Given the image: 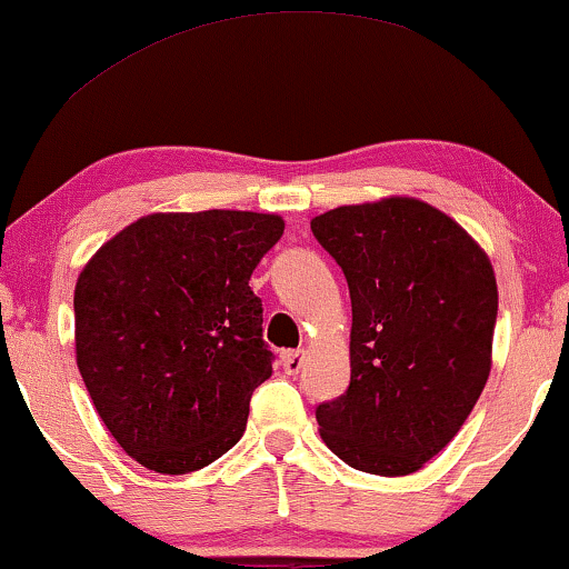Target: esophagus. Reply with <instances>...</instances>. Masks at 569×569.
Segmentation results:
<instances>
[{
	"label": "esophagus",
	"mask_w": 569,
	"mask_h": 569,
	"mask_svg": "<svg viewBox=\"0 0 569 569\" xmlns=\"http://www.w3.org/2000/svg\"><path fill=\"white\" fill-rule=\"evenodd\" d=\"M303 362H306V351L298 349V351H284L282 353V367H284L287 376H298Z\"/></svg>",
	"instance_id": "obj_1"
}]
</instances>
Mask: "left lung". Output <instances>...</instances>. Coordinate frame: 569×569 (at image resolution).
<instances>
[{
    "instance_id": "8db88e82",
    "label": "left lung",
    "mask_w": 569,
    "mask_h": 569,
    "mask_svg": "<svg viewBox=\"0 0 569 569\" xmlns=\"http://www.w3.org/2000/svg\"><path fill=\"white\" fill-rule=\"evenodd\" d=\"M311 231L351 296V383L317 407L319 433L351 469L407 477L456 437L490 376V258L410 197L336 207Z\"/></svg>"
}]
</instances>
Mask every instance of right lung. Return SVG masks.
<instances>
[{"instance_id": "right-lung-1", "label": "right lung", "mask_w": 569, "mask_h": 569, "mask_svg": "<svg viewBox=\"0 0 569 569\" xmlns=\"http://www.w3.org/2000/svg\"><path fill=\"white\" fill-rule=\"evenodd\" d=\"M282 231L263 212H153L79 273V372L106 429L146 469H204L244 433L273 362L250 277Z\"/></svg>"}]
</instances>
